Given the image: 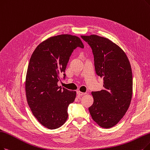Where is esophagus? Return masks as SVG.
<instances>
[{
	"instance_id": "1",
	"label": "esophagus",
	"mask_w": 150,
	"mask_h": 150,
	"mask_svg": "<svg viewBox=\"0 0 150 150\" xmlns=\"http://www.w3.org/2000/svg\"><path fill=\"white\" fill-rule=\"evenodd\" d=\"M77 94L78 96H82V95H84L86 94V93H83V92H81L80 91H77Z\"/></svg>"
}]
</instances>
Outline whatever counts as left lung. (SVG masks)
Masks as SVG:
<instances>
[{
    "instance_id": "left-lung-1",
    "label": "left lung",
    "mask_w": 150,
    "mask_h": 150,
    "mask_svg": "<svg viewBox=\"0 0 150 150\" xmlns=\"http://www.w3.org/2000/svg\"><path fill=\"white\" fill-rule=\"evenodd\" d=\"M91 46L96 74L103 79V89L92 92L93 103L88 108L93 120L109 129L125 115L132 96V73L125 52L110 39L97 35H81Z\"/></svg>"
}]
</instances>
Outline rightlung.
<instances>
[{
    "instance_id": "1",
    "label": "right lung",
    "mask_w": 150,
    "mask_h": 150,
    "mask_svg": "<svg viewBox=\"0 0 150 150\" xmlns=\"http://www.w3.org/2000/svg\"><path fill=\"white\" fill-rule=\"evenodd\" d=\"M83 48L79 38L70 34L53 36L34 50L28 64L25 91L28 105L38 121L49 129L61 127L67 121L68 108L75 100L76 91L59 87L73 50Z\"/></svg>"
}]
</instances>
